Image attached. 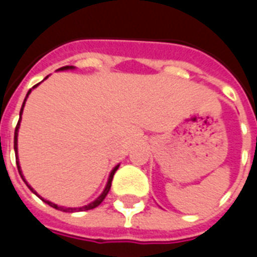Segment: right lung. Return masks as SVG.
I'll return each mask as SVG.
<instances>
[{
	"label": "right lung",
	"instance_id": "add662e5",
	"mask_svg": "<svg viewBox=\"0 0 257 257\" xmlns=\"http://www.w3.org/2000/svg\"><path fill=\"white\" fill-rule=\"evenodd\" d=\"M68 68H74L73 66H64V67L62 68H59V70H68ZM38 85V84H37ZM37 85H34L33 88H36ZM30 92L31 89L27 92V96L30 95ZM27 96H26V99H27ZM26 99L25 101H23V104H22V108H20V118H19V121H18V125H16V129H15V140H14V147H15V154H16V164H18V171H19L20 173V176H22V179H23V182H25L26 184H27V187L33 191V193L36 194V195H38V194L34 191V189H31V186L27 182H26V179L25 176H23V173H22V169H20V165H19V160H18V132H19V126H20V119H22V112H23V107H25V103H26ZM118 167L119 165H117V167H114V169L111 171V173H110V176H108V180H107V184H106V187H104V190H103V193L97 197V198L93 201V202H90V204L88 205H85V206H81V208H63V206H59V205L56 204H53V202H51V201H47V199H44L41 198L40 195V198L44 201V202H47L49 206H52V208H55V209H59V210H63V212H82V210H89V209H93V208H96V206H99V205L103 202V199L106 198V195L108 194V191H110V187H111V182H112V176H114V173H115V171L118 169Z\"/></svg>",
	"mask_w": 257,
	"mask_h": 257
}]
</instances>
